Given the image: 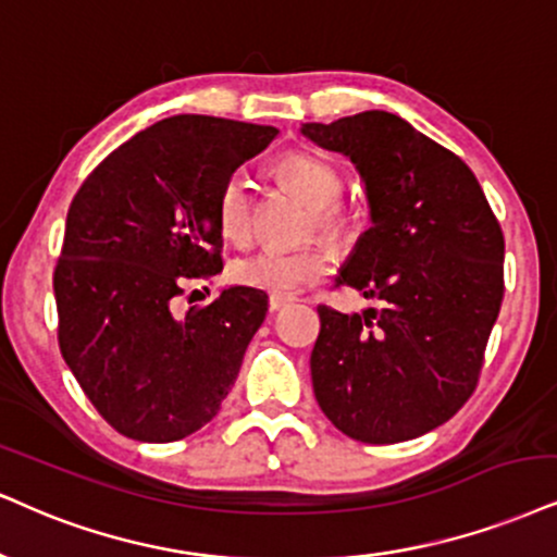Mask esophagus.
<instances>
[{"mask_svg": "<svg viewBox=\"0 0 557 557\" xmlns=\"http://www.w3.org/2000/svg\"><path fill=\"white\" fill-rule=\"evenodd\" d=\"M292 294H271V297H268V307H271V310H281V307L292 305Z\"/></svg>", "mask_w": 557, "mask_h": 557, "instance_id": "34e87169", "label": "esophagus"}]
</instances>
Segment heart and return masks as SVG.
Instances as JSON below:
<instances>
[{
    "label": "heart",
    "mask_w": 557,
    "mask_h": 557,
    "mask_svg": "<svg viewBox=\"0 0 557 557\" xmlns=\"http://www.w3.org/2000/svg\"><path fill=\"white\" fill-rule=\"evenodd\" d=\"M276 173L314 206V226L327 237H341L351 226V214L338 198L343 194L341 170L322 157L292 152L276 164ZM256 201L252 181L245 170L226 175L216 196V224L230 243H245L252 235ZM331 268V252L322 245L301 247H260L256 252L237 258L230 273L239 286L250 289L289 294L310 281L325 276Z\"/></svg>",
    "instance_id": "1"
}]
</instances>
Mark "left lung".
<instances>
[{"label":"left lung","mask_w":557,"mask_h":557,"mask_svg":"<svg viewBox=\"0 0 557 557\" xmlns=\"http://www.w3.org/2000/svg\"><path fill=\"white\" fill-rule=\"evenodd\" d=\"M301 134L351 157L367 183L372 226L335 289L380 301L363 314L318 307L314 397L356 442L423 436L478 387L504 301V232L468 164L400 115L363 111Z\"/></svg>","instance_id":"8db88e82"}]
</instances>
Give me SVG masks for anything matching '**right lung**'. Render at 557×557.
Returning <instances> with one entry per match:
<instances>
[{
    "instance_id": "right-lung-1",
    "label": "right lung",
    "mask_w": 557,
    "mask_h": 557,
    "mask_svg": "<svg viewBox=\"0 0 557 557\" xmlns=\"http://www.w3.org/2000/svg\"><path fill=\"white\" fill-rule=\"evenodd\" d=\"M278 128L173 115L132 136L72 198L53 268L59 348L95 410L136 442H177L219 413L268 297L224 289L175 312L222 271L216 196Z\"/></svg>"
}]
</instances>
